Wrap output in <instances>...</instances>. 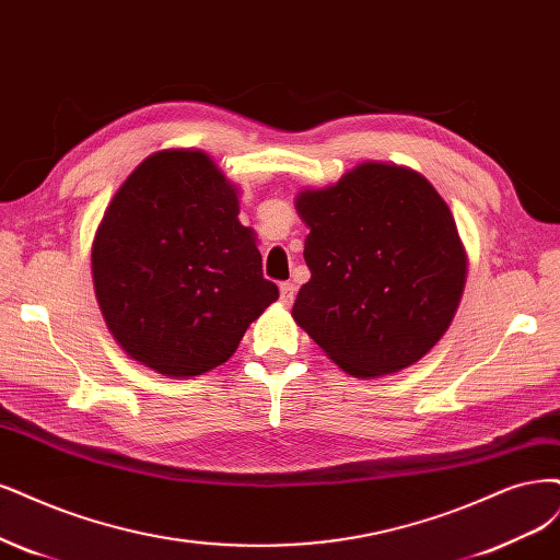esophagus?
Listing matches in <instances>:
<instances>
[{
  "label": "esophagus",
  "instance_id": "34e87169",
  "mask_svg": "<svg viewBox=\"0 0 560 560\" xmlns=\"http://www.w3.org/2000/svg\"><path fill=\"white\" fill-rule=\"evenodd\" d=\"M294 296H296V287H294L292 282H282V284H280V301H282L284 305H292Z\"/></svg>",
  "mask_w": 560,
  "mask_h": 560
}]
</instances>
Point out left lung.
Here are the masks:
<instances>
[{"instance_id": "obj_1", "label": "left lung", "mask_w": 560, "mask_h": 560, "mask_svg": "<svg viewBox=\"0 0 560 560\" xmlns=\"http://www.w3.org/2000/svg\"><path fill=\"white\" fill-rule=\"evenodd\" d=\"M311 268L294 322L354 377L417 363L450 329L468 257L450 206L417 171L363 162L296 197Z\"/></svg>"}]
</instances>
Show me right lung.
Listing matches in <instances>:
<instances>
[{
  "mask_svg": "<svg viewBox=\"0 0 560 560\" xmlns=\"http://www.w3.org/2000/svg\"><path fill=\"white\" fill-rule=\"evenodd\" d=\"M92 280L113 338L166 377L218 369L278 301L238 187L201 150H162L129 173L94 234Z\"/></svg>",
  "mask_w": 560,
  "mask_h": 560,
  "instance_id": "right-lung-1",
  "label": "right lung"
}]
</instances>
